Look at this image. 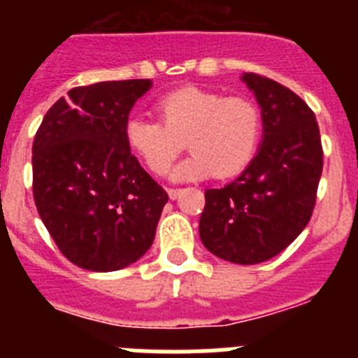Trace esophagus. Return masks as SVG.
I'll use <instances>...</instances> for the list:
<instances>
[{
	"label": "esophagus",
	"instance_id": "esophagus-1",
	"mask_svg": "<svg viewBox=\"0 0 358 358\" xmlns=\"http://www.w3.org/2000/svg\"><path fill=\"white\" fill-rule=\"evenodd\" d=\"M166 192H169V197L172 199V201H176V199L179 197V194H181V189L179 188H169Z\"/></svg>",
	"mask_w": 358,
	"mask_h": 358
}]
</instances>
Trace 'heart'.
Here are the masks:
<instances>
[{"label": "heart", "instance_id": "1", "mask_svg": "<svg viewBox=\"0 0 358 358\" xmlns=\"http://www.w3.org/2000/svg\"><path fill=\"white\" fill-rule=\"evenodd\" d=\"M161 120L131 115L123 127L132 154L156 176L169 172L186 140L192 156L173 169V181L220 179L242 172L258 148L262 115L248 98L182 87L157 102Z\"/></svg>", "mask_w": 358, "mask_h": 358}]
</instances>
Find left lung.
I'll list each match as a JSON object with an SVG mask.
<instances>
[{"mask_svg":"<svg viewBox=\"0 0 358 358\" xmlns=\"http://www.w3.org/2000/svg\"><path fill=\"white\" fill-rule=\"evenodd\" d=\"M262 109V143L248 169L220 189H206L199 220L204 248L231 264L271 260L308 224L322 172L315 115L271 78L243 73Z\"/></svg>","mask_w":358,"mask_h":358,"instance_id":"obj_1","label":"left lung"}]
</instances>
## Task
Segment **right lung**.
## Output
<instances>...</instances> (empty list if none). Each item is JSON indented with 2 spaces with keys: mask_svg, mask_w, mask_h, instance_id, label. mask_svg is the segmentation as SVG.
Instances as JSON below:
<instances>
[{
  "mask_svg": "<svg viewBox=\"0 0 358 358\" xmlns=\"http://www.w3.org/2000/svg\"><path fill=\"white\" fill-rule=\"evenodd\" d=\"M152 80L75 87L59 98L31 147L34 201L77 267L110 273L150 249L169 195L131 154L123 127Z\"/></svg>",
  "mask_w": 358,
  "mask_h": 358,
  "instance_id": "obj_1",
  "label": "right lung"
}]
</instances>
